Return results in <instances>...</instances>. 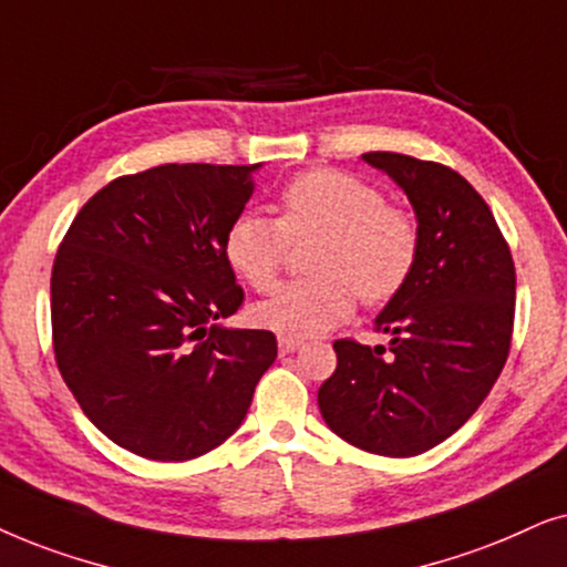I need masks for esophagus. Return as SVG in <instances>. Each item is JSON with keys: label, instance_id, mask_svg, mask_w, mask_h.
<instances>
[{"label": "esophagus", "instance_id": "obj_1", "mask_svg": "<svg viewBox=\"0 0 567 567\" xmlns=\"http://www.w3.org/2000/svg\"><path fill=\"white\" fill-rule=\"evenodd\" d=\"M279 354H292V352H298L300 347H303V342H300V339H290V337H279Z\"/></svg>", "mask_w": 567, "mask_h": 567}]
</instances>
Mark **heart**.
Masks as SVG:
<instances>
[{"mask_svg": "<svg viewBox=\"0 0 567 567\" xmlns=\"http://www.w3.org/2000/svg\"><path fill=\"white\" fill-rule=\"evenodd\" d=\"M319 238L308 254L316 277L288 282L254 306V321L279 337L308 339L350 319L358 296L368 306L394 300L420 256V230L404 209L386 205L379 186L337 168L306 171L279 194V220L236 215L225 230L228 267L267 290L290 244Z\"/></svg>", "mask_w": 567, "mask_h": 567, "instance_id": "heart-1", "label": "heart"}]
</instances>
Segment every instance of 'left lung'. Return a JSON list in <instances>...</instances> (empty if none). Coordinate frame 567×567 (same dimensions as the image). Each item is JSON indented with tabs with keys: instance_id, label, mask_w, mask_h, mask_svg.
<instances>
[{
	"instance_id": "1",
	"label": "left lung",
	"mask_w": 567,
	"mask_h": 567,
	"mask_svg": "<svg viewBox=\"0 0 567 567\" xmlns=\"http://www.w3.org/2000/svg\"><path fill=\"white\" fill-rule=\"evenodd\" d=\"M362 161L394 178L417 217L410 282L375 316L389 347L337 339L319 389L327 425L362 451L406 458L477 412L511 350L516 269L485 199L456 171L399 153Z\"/></svg>"
}]
</instances>
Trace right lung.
I'll return each mask as SVG.
<instances>
[{
  "instance_id": "right-lung-1",
  "label": "right lung",
  "mask_w": 567,
  "mask_h": 567,
  "mask_svg": "<svg viewBox=\"0 0 567 567\" xmlns=\"http://www.w3.org/2000/svg\"><path fill=\"white\" fill-rule=\"evenodd\" d=\"M256 165L168 163L103 186L51 271L59 373L105 437L188 462L236 433L277 358L264 329L223 327L244 303L223 254Z\"/></svg>"
}]
</instances>
